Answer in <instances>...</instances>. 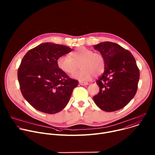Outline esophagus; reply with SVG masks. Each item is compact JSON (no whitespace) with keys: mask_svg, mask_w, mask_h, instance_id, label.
Instances as JSON below:
<instances>
[{"mask_svg":"<svg viewBox=\"0 0 155 155\" xmlns=\"http://www.w3.org/2000/svg\"><path fill=\"white\" fill-rule=\"evenodd\" d=\"M79 83L81 85H87L88 84V83L86 82V81H80Z\"/></svg>","mask_w":155,"mask_h":155,"instance_id":"1","label":"esophagus"}]
</instances>
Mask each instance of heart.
<instances>
[{
  "instance_id": "1",
  "label": "heart",
  "mask_w": 155,
  "mask_h": 155,
  "mask_svg": "<svg viewBox=\"0 0 155 155\" xmlns=\"http://www.w3.org/2000/svg\"><path fill=\"white\" fill-rule=\"evenodd\" d=\"M69 56H61L58 59V68L65 74L73 75L80 65L81 69L74 75L80 81L88 80L94 75L98 76L104 71L105 59L99 53H93L81 47L71 53Z\"/></svg>"
}]
</instances>
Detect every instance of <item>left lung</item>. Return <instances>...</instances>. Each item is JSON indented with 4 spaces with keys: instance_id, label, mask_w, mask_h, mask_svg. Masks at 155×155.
Returning a JSON list of instances; mask_svg holds the SVG:
<instances>
[{
    "instance_id": "1",
    "label": "left lung",
    "mask_w": 155,
    "mask_h": 155,
    "mask_svg": "<svg viewBox=\"0 0 155 155\" xmlns=\"http://www.w3.org/2000/svg\"><path fill=\"white\" fill-rule=\"evenodd\" d=\"M105 62L103 74L96 80L99 92L93 97L102 110L115 112L124 107L137 92L140 71L131 53L117 43L104 41L94 45Z\"/></svg>"
}]
</instances>
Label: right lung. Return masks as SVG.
<instances>
[{
	"label": "right lung",
	"mask_w": 155,
	"mask_h": 155,
	"mask_svg": "<svg viewBox=\"0 0 155 155\" xmlns=\"http://www.w3.org/2000/svg\"><path fill=\"white\" fill-rule=\"evenodd\" d=\"M72 51L52 43L30 50L18 69V79L24 98L40 112L54 114L67 105L78 81L70 78L58 66V59Z\"/></svg>",
	"instance_id": "add662e5"
}]
</instances>
